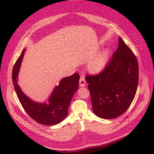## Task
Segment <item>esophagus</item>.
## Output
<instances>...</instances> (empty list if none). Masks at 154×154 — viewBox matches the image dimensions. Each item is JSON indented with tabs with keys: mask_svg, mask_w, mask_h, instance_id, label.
I'll list each match as a JSON object with an SVG mask.
<instances>
[{
	"mask_svg": "<svg viewBox=\"0 0 154 154\" xmlns=\"http://www.w3.org/2000/svg\"><path fill=\"white\" fill-rule=\"evenodd\" d=\"M86 84V82H85V78L82 76L80 78V86L81 87H85Z\"/></svg>",
	"mask_w": 154,
	"mask_h": 154,
	"instance_id": "34e87169",
	"label": "esophagus"
}]
</instances>
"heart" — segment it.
Wrapping results in <instances>:
<instances>
[{"label":"heart","instance_id":"b5f03b06","mask_svg":"<svg viewBox=\"0 0 154 154\" xmlns=\"http://www.w3.org/2000/svg\"><path fill=\"white\" fill-rule=\"evenodd\" d=\"M110 58V51L106 49L92 59L87 64V69L92 74L101 72L106 67Z\"/></svg>","mask_w":154,"mask_h":154}]
</instances>
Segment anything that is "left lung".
<instances>
[{
    "instance_id": "obj_1",
    "label": "left lung",
    "mask_w": 154,
    "mask_h": 154,
    "mask_svg": "<svg viewBox=\"0 0 154 154\" xmlns=\"http://www.w3.org/2000/svg\"><path fill=\"white\" fill-rule=\"evenodd\" d=\"M118 42V49L103 71L85 78L93 112L103 119L122 115L132 103L137 88V58L120 37Z\"/></svg>"
}]
</instances>
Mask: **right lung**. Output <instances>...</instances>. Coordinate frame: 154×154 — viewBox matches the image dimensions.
<instances>
[{
  "mask_svg": "<svg viewBox=\"0 0 154 154\" xmlns=\"http://www.w3.org/2000/svg\"><path fill=\"white\" fill-rule=\"evenodd\" d=\"M25 51H22L17 60L12 73L14 88L18 99L27 114L37 123L44 125L58 124L68 115L69 106L78 88L80 76L78 73H74L62 78L45 101L41 103L32 100L24 94L18 84V76Z\"/></svg>",
  "mask_w": 154,
  "mask_h": 154,
  "instance_id": "right-lung-1",
  "label": "right lung"
}]
</instances>
